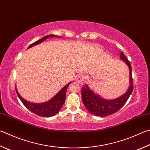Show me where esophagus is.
<instances>
[{"label":"esophagus","mask_w":150,"mask_h":150,"mask_svg":"<svg viewBox=\"0 0 150 150\" xmlns=\"http://www.w3.org/2000/svg\"><path fill=\"white\" fill-rule=\"evenodd\" d=\"M75 81L76 82H77L79 83L80 84H83L84 82V76L82 75H78L76 76V77L75 78Z\"/></svg>","instance_id":"esophagus-1"}]
</instances>
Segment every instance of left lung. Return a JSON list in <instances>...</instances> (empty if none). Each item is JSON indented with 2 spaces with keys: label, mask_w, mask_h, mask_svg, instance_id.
Returning a JSON list of instances; mask_svg holds the SVG:
<instances>
[{
  "label": "left lung",
  "mask_w": 150,
  "mask_h": 150,
  "mask_svg": "<svg viewBox=\"0 0 150 150\" xmlns=\"http://www.w3.org/2000/svg\"><path fill=\"white\" fill-rule=\"evenodd\" d=\"M120 59L125 62L129 69V87L122 96L113 100H106L95 93L86 84L82 88V100L84 106L90 112L99 117H105L115 113L125 105L133 91L132 67L123 52L120 54Z\"/></svg>",
  "instance_id": "left-lung-1"
}]
</instances>
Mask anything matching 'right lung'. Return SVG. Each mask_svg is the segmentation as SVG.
<instances>
[{
    "instance_id": "1",
    "label": "right lung",
    "mask_w": 150,
    "mask_h": 150,
    "mask_svg": "<svg viewBox=\"0 0 150 150\" xmlns=\"http://www.w3.org/2000/svg\"><path fill=\"white\" fill-rule=\"evenodd\" d=\"M58 37L59 36H56V35H47V36L44 37L42 39L38 40L37 41L32 43L31 45L29 46L28 48H29L32 47H33L35 45H39L40 43L44 41L47 39L49 37ZM71 82L66 84L64 88H62L60 91H59L58 93H57L55 96H54L52 98L50 99L48 101L43 103H32L29 102L27 100H24L22 97L20 96V94H19L18 92V90L16 87V93H17L18 96L20 100L23 103V105L25 106V107L28 109L29 110L32 111L33 113L36 114L37 115L41 116V117H52L55 115L58 112V111L61 110L62 105H64L65 102V100H66V91L68 88V86L70 84Z\"/></svg>"
}]
</instances>
